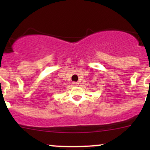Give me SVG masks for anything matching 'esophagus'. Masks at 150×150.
<instances>
[{"instance_id": "34e87169", "label": "esophagus", "mask_w": 150, "mask_h": 150, "mask_svg": "<svg viewBox=\"0 0 150 150\" xmlns=\"http://www.w3.org/2000/svg\"><path fill=\"white\" fill-rule=\"evenodd\" d=\"M72 84H73V86H78V84H79V83H78V82H73V83H72Z\"/></svg>"}]
</instances>
